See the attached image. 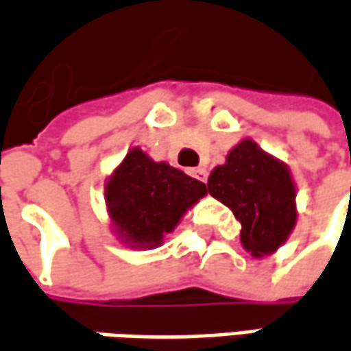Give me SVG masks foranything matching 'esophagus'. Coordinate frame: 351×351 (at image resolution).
I'll use <instances>...</instances> for the list:
<instances>
[{
  "mask_svg": "<svg viewBox=\"0 0 351 351\" xmlns=\"http://www.w3.org/2000/svg\"><path fill=\"white\" fill-rule=\"evenodd\" d=\"M191 173H192V176H194V178H198V180H202V182H206V176H208V171H206L204 167L192 169Z\"/></svg>",
  "mask_w": 351,
  "mask_h": 351,
  "instance_id": "esophagus-1",
  "label": "esophagus"
}]
</instances>
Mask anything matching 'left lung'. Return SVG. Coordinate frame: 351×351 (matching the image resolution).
I'll return each instance as SVG.
<instances>
[{
	"mask_svg": "<svg viewBox=\"0 0 351 351\" xmlns=\"http://www.w3.org/2000/svg\"><path fill=\"white\" fill-rule=\"evenodd\" d=\"M208 192L234 212L241 243L255 257L275 252L295 228V184L287 167L250 139L212 171Z\"/></svg>",
	"mask_w": 351,
	"mask_h": 351,
	"instance_id": "obj_1",
	"label": "left lung"
}]
</instances>
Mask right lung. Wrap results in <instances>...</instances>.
<instances>
[{"mask_svg": "<svg viewBox=\"0 0 351 351\" xmlns=\"http://www.w3.org/2000/svg\"><path fill=\"white\" fill-rule=\"evenodd\" d=\"M206 194V184L167 162L131 149L108 180L106 200L117 230L131 245L155 247L182 214Z\"/></svg>", "mask_w": 351, "mask_h": 351, "instance_id": "right-lung-1", "label": "right lung"}]
</instances>
